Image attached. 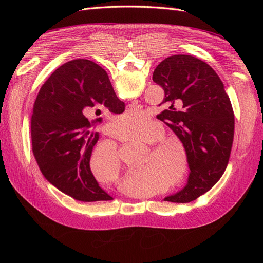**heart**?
<instances>
[{
    "label": "heart",
    "instance_id": "1",
    "mask_svg": "<svg viewBox=\"0 0 263 263\" xmlns=\"http://www.w3.org/2000/svg\"><path fill=\"white\" fill-rule=\"evenodd\" d=\"M149 123V116L142 110L126 112L115 122L122 127L116 136L124 144L153 146L150 154H144L138 161L136 179L141 182L165 177V185L176 187L187 178L190 160L184 145L178 139H164V127L158 122ZM125 126H139V129H125ZM143 128L141 129V127ZM90 169L101 184L115 183L122 173V164L117 150L112 144L99 145L90 158Z\"/></svg>",
    "mask_w": 263,
    "mask_h": 263
}]
</instances>
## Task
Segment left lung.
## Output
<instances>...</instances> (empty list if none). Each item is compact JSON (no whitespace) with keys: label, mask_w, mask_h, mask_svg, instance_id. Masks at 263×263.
Returning a JSON list of instances; mask_svg holds the SVG:
<instances>
[{"label":"left lung","mask_w":263,"mask_h":263,"mask_svg":"<svg viewBox=\"0 0 263 263\" xmlns=\"http://www.w3.org/2000/svg\"><path fill=\"white\" fill-rule=\"evenodd\" d=\"M153 80L164 91L160 121L184 145L189 160L187 184L164 197L189 203L210 191L224 174L232 151L235 118L224 84L208 63L189 54L161 61Z\"/></svg>","instance_id":"left-lung-1"}]
</instances>
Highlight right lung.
I'll return each mask as SVG.
<instances>
[{
    "label": "right lung",
    "mask_w": 263,
    "mask_h": 263,
    "mask_svg": "<svg viewBox=\"0 0 263 263\" xmlns=\"http://www.w3.org/2000/svg\"><path fill=\"white\" fill-rule=\"evenodd\" d=\"M100 106L115 114L125 110L106 71L91 60L76 59L44 83L31 115V144L39 169L52 185L81 202L113 200L90 169L99 133L84 114Z\"/></svg>",
    "instance_id": "1"
}]
</instances>
